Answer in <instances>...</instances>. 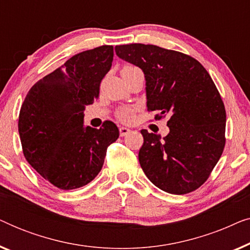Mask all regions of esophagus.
Returning <instances> with one entry per match:
<instances>
[{
	"label": "esophagus",
	"instance_id": "obj_1",
	"mask_svg": "<svg viewBox=\"0 0 250 250\" xmlns=\"http://www.w3.org/2000/svg\"><path fill=\"white\" fill-rule=\"evenodd\" d=\"M128 133H131V129H129V128L119 127V134H121V136H126L128 134Z\"/></svg>",
	"mask_w": 250,
	"mask_h": 250
}]
</instances>
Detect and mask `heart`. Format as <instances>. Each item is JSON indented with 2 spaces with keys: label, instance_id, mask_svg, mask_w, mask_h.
Wrapping results in <instances>:
<instances>
[{
  "label": "heart",
  "instance_id": "1",
  "mask_svg": "<svg viewBox=\"0 0 250 250\" xmlns=\"http://www.w3.org/2000/svg\"><path fill=\"white\" fill-rule=\"evenodd\" d=\"M128 68H135L133 66H125L123 69H128ZM117 117L123 123H129L134 118V108L132 107H122L117 111Z\"/></svg>",
  "mask_w": 250,
  "mask_h": 250
}]
</instances>
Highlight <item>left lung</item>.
Returning a JSON list of instances; mask_svg holds the SVG:
<instances>
[{
	"label": "left lung",
	"instance_id": "1",
	"mask_svg": "<svg viewBox=\"0 0 250 250\" xmlns=\"http://www.w3.org/2000/svg\"><path fill=\"white\" fill-rule=\"evenodd\" d=\"M121 59L141 68L148 111L169 116L165 138L142 129L139 162L163 191L186 194L209 177L225 146L227 112L221 94L203 64L177 51L151 44L115 47Z\"/></svg>",
	"mask_w": 250,
	"mask_h": 250
}]
</instances>
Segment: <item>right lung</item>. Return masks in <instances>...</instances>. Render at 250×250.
<instances>
[{
  "label": "right lung",
  "instance_id": "right-lung-1",
  "mask_svg": "<svg viewBox=\"0 0 250 250\" xmlns=\"http://www.w3.org/2000/svg\"><path fill=\"white\" fill-rule=\"evenodd\" d=\"M114 46L75 54L30 88L19 112L22 152L41 176L61 190L86 186L100 172L119 136L114 123L84 127V110L99 98Z\"/></svg>",
  "mask_w": 250,
  "mask_h": 250
}]
</instances>
